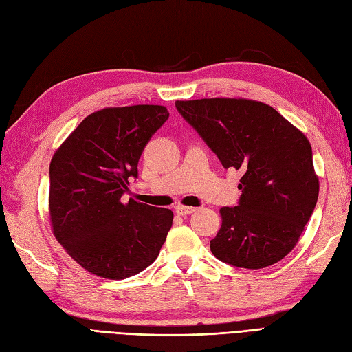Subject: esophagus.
<instances>
[{"instance_id":"34e87169","label":"esophagus","mask_w":352,"mask_h":352,"mask_svg":"<svg viewBox=\"0 0 352 352\" xmlns=\"http://www.w3.org/2000/svg\"><path fill=\"white\" fill-rule=\"evenodd\" d=\"M195 210H197V208L192 207V206H177L175 207L177 214H182V216H188V214L193 213Z\"/></svg>"}]
</instances>
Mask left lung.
<instances>
[{
  "mask_svg": "<svg viewBox=\"0 0 352 352\" xmlns=\"http://www.w3.org/2000/svg\"><path fill=\"white\" fill-rule=\"evenodd\" d=\"M223 168L242 169L236 207H222L210 250L245 269L267 267L300 241L315 210L319 178L305 134L274 107L248 98L175 101Z\"/></svg>",
  "mask_w": 352,
  "mask_h": 352,
  "instance_id": "obj_1",
  "label": "left lung"
}]
</instances>
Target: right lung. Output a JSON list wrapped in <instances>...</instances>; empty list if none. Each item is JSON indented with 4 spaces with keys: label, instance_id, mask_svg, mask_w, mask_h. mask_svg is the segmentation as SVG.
Here are the masks:
<instances>
[{
    "label": "right lung",
    "instance_id": "1",
    "mask_svg": "<svg viewBox=\"0 0 352 352\" xmlns=\"http://www.w3.org/2000/svg\"><path fill=\"white\" fill-rule=\"evenodd\" d=\"M169 118L164 106L106 107L86 116L50 163V221L63 250L94 275L124 280L157 258L174 213L133 198L130 177L148 140Z\"/></svg>",
    "mask_w": 352,
    "mask_h": 352
}]
</instances>
